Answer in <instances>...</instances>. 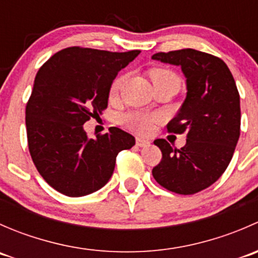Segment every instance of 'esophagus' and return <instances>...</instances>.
Wrapping results in <instances>:
<instances>
[{
	"instance_id": "esophagus-1",
	"label": "esophagus",
	"mask_w": 258,
	"mask_h": 258,
	"mask_svg": "<svg viewBox=\"0 0 258 258\" xmlns=\"http://www.w3.org/2000/svg\"><path fill=\"white\" fill-rule=\"evenodd\" d=\"M148 145H150V141L141 139V137H136V146H139V147H146Z\"/></svg>"
}]
</instances>
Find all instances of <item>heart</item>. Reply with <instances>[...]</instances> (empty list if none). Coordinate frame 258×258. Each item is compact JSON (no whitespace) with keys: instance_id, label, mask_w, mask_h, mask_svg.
<instances>
[{"instance_id":"heart-1","label":"heart","mask_w":258,"mask_h":258,"mask_svg":"<svg viewBox=\"0 0 258 258\" xmlns=\"http://www.w3.org/2000/svg\"><path fill=\"white\" fill-rule=\"evenodd\" d=\"M150 77L152 81L153 86L158 85V83L166 82V81H176L179 83L177 75L173 74L172 71L166 69H153L150 71ZM124 81V76H118L113 80L112 85L110 87V96L111 97H116L118 93L119 88H121L122 83ZM161 119L160 114H150L146 112H130L122 116L121 122L127 127V128L132 130V131L137 132V134L146 135L150 134L153 130V124Z\"/></svg>"}]
</instances>
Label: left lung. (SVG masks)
Here are the masks:
<instances>
[{"instance_id": "obj_1", "label": "left lung", "mask_w": 258, "mask_h": 258, "mask_svg": "<svg viewBox=\"0 0 258 258\" xmlns=\"http://www.w3.org/2000/svg\"><path fill=\"white\" fill-rule=\"evenodd\" d=\"M152 59L181 67L187 95L168 132L187 134L177 150L166 140L155 145L162 160L152 175L162 187L179 195H194L222 176L240 139V95L227 64L218 57L192 48L158 52Z\"/></svg>"}]
</instances>
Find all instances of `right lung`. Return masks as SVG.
<instances>
[{
    "instance_id": "right-lung-1",
    "label": "right lung",
    "mask_w": 258,
    "mask_h": 258,
    "mask_svg": "<svg viewBox=\"0 0 258 258\" xmlns=\"http://www.w3.org/2000/svg\"><path fill=\"white\" fill-rule=\"evenodd\" d=\"M140 52L69 47L38 70L26 106L28 150L56 191L80 197L102 188L118 152L135 145V137L117 127L88 139L83 123L107 107L113 80Z\"/></svg>"
}]
</instances>
